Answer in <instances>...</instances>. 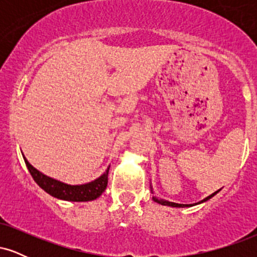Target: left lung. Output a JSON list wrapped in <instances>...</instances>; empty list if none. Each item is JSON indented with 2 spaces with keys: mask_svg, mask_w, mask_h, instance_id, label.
<instances>
[{
  "mask_svg": "<svg viewBox=\"0 0 257 257\" xmlns=\"http://www.w3.org/2000/svg\"><path fill=\"white\" fill-rule=\"evenodd\" d=\"M217 192H219V191H216V192H214L213 194H210V196H209V197H206L205 199H203L202 202H199V203H203V202H205V200L210 199L211 197H214L215 194H216ZM153 199H155L156 202H157V203H159V204H162V205H169V206H174V208H185V206H190V205H191V204H179V203H173V202H168V200H163V199H157V198H156V197H153Z\"/></svg>",
  "mask_w": 257,
  "mask_h": 257,
  "instance_id": "1",
  "label": "left lung"
}]
</instances>
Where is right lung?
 I'll return each mask as SVG.
<instances>
[{
	"mask_svg": "<svg viewBox=\"0 0 257 257\" xmlns=\"http://www.w3.org/2000/svg\"><path fill=\"white\" fill-rule=\"evenodd\" d=\"M24 161L29 172H30L31 176L35 180V182L42 190L51 194V196L55 197V198L71 200V202H88V200H94L101 196V193L104 192L106 190V186H107L108 169L110 168H107V170L100 178L91 182H88V184L67 185L38 172L36 168H34L29 163L28 159L25 157Z\"/></svg>",
	"mask_w": 257,
	"mask_h": 257,
	"instance_id": "add662e5",
	"label": "right lung"
}]
</instances>
